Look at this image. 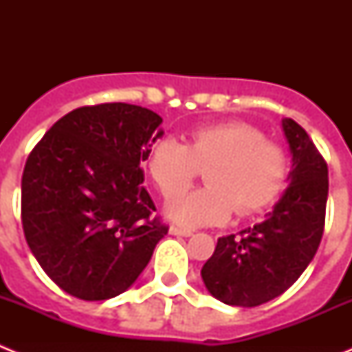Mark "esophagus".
Segmentation results:
<instances>
[{
	"instance_id": "1",
	"label": "esophagus",
	"mask_w": 352,
	"mask_h": 352,
	"mask_svg": "<svg viewBox=\"0 0 352 352\" xmlns=\"http://www.w3.org/2000/svg\"><path fill=\"white\" fill-rule=\"evenodd\" d=\"M169 232L174 236H185V238H188V236L194 234L190 229H185V227H178V226H170Z\"/></svg>"
}]
</instances>
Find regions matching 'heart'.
<instances>
[{
	"label": "heart",
	"mask_w": 352,
	"mask_h": 352,
	"mask_svg": "<svg viewBox=\"0 0 352 352\" xmlns=\"http://www.w3.org/2000/svg\"><path fill=\"white\" fill-rule=\"evenodd\" d=\"M146 169L166 199L178 197L204 169L208 185L167 204V214L185 226H213L232 211L257 213L275 201L289 178L282 144L243 121L197 126L186 142L164 138L149 149Z\"/></svg>",
	"instance_id": "1"
}]
</instances>
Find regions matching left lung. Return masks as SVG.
I'll return each mask as SVG.
<instances>
[{
  "instance_id": "1",
  "label": "left lung",
  "mask_w": 352,
  "mask_h": 352,
  "mask_svg": "<svg viewBox=\"0 0 352 352\" xmlns=\"http://www.w3.org/2000/svg\"><path fill=\"white\" fill-rule=\"evenodd\" d=\"M292 155L289 186L266 220L217 241L201 270L211 296L234 307H257L280 296L316 256L324 231L328 166L296 121L282 120Z\"/></svg>"
}]
</instances>
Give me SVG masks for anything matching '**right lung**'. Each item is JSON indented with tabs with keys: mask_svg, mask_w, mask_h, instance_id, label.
I'll return each mask as SVG.
<instances>
[{
	"mask_svg": "<svg viewBox=\"0 0 352 352\" xmlns=\"http://www.w3.org/2000/svg\"><path fill=\"white\" fill-rule=\"evenodd\" d=\"M162 118L139 105L74 109L45 132L24 166L26 241L58 287L84 301L125 292L169 227L142 186L141 164Z\"/></svg>",
	"mask_w": 352,
	"mask_h": 352,
	"instance_id": "right-lung-1",
	"label": "right lung"
}]
</instances>
